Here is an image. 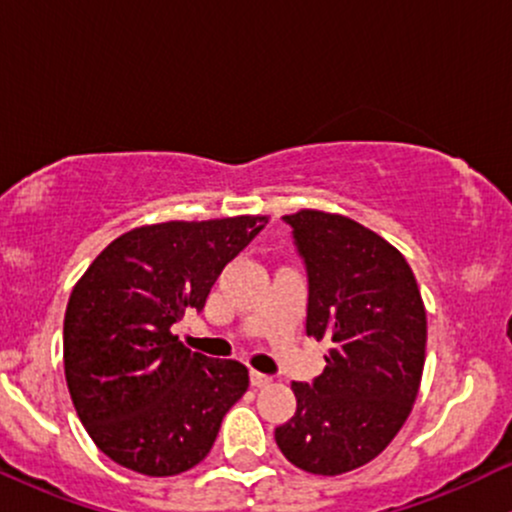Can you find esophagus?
<instances>
[{
	"label": "esophagus",
	"instance_id": "obj_1",
	"mask_svg": "<svg viewBox=\"0 0 512 512\" xmlns=\"http://www.w3.org/2000/svg\"><path fill=\"white\" fill-rule=\"evenodd\" d=\"M250 383H252V387H267L269 383H272V378H269V375H264V373H257V370H252Z\"/></svg>",
	"mask_w": 512,
	"mask_h": 512
}]
</instances>
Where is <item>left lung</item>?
<instances>
[{
	"mask_svg": "<svg viewBox=\"0 0 512 512\" xmlns=\"http://www.w3.org/2000/svg\"><path fill=\"white\" fill-rule=\"evenodd\" d=\"M308 269V337L327 366L293 383L296 414L274 431L298 469L337 477L383 452L407 421L426 361V308L395 245L342 214L284 216Z\"/></svg>",
	"mask_w": 512,
	"mask_h": 512,
	"instance_id": "left-lung-1",
	"label": "left lung"
}]
</instances>
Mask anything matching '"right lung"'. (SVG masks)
Wrapping results in <instances>:
<instances>
[{"label":"right lung","instance_id":"1","mask_svg":"<svg viewBox=\"0 0 512 512\" xmlns=\"http://www.w3.org/2000/svg\"><path fill=\"white\" fill-rule=\"evenodd\" d=\"M267 216L132 228L76 281L64 313V375L81 424L110 460L173 477L209 455L248 368L207 358L170 327L202 310L228 262Z\"/></svg>","mask_w":512,"mask_h":512}]
</instances>
